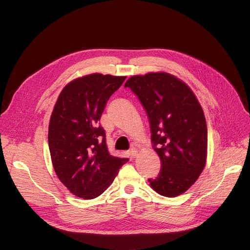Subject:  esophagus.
<instances>
[{
  "mask_svg": "<svg viewBox=\"0 0 250 250\" xmlns=\"http://www.w3.org/2000/svg\"><path fill=\"white\" fill-rule=\"evenodd\" d=\"M129 154H130V156H131L132 158H134V157H136V156H137V154H138V151H137L135 148H131V149H130V152H129Z\"/></svg>",
  "mask_w": 250,
  "mask_h": 250,
  "instance_id": "obj_1",
  "label": "esophagus"
}]
</instances>
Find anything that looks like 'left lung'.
<instances>
[{"instance_id": "obj_1", "label": "left lung", "mask_w": 250, "mask_h": 250, "mask_svg": "<svg viewBox=\"0 0 250 250\" xmlns=\"http://www.w3.org/2000/svg\"><path fill=\"white\" fill-rule=\"evenodd\" d=\"M147 113L161 170L150 187L164 197L185 193L207 162L208 129L202 106L190 87L166 72L130 77L125 84Z\"/></svg>"}]
</instances>
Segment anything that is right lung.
I'll use <instances>...</instances> for the list:
<instances>
[{
    "mask_svg": "<svg viewBox=\"0 0 250 250\" xmlns=\"http://www.w3.org/2000/svg\"><path fill=\"white\" fill-rule=\"evenodd\" d=\"M125 78L94 73L74 79L55 103L48 126L52 165L62 184L79 198L103 194L128 161L109 153L99 124L106 102Z\"/></svg>",
    "mask_w": 250,
    "mask_h": 250,
    "instance_id": "obj_1",
    "label": "right lung"
}]
</instances>
